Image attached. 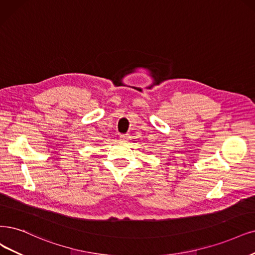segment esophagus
I'll use <instances>...</instances> for the list:
<instances>
[{"label":"esophagus","instance_id":"obj_1","mask_svg":"<svg viewBox=\"0 0 255 255\" xmlns=\"http://www.w3.org/2000/svg\"><path fill=\"white\" fill-rule=\"evenodd\" d=\"M128 139H129V137H128L127 134H122V135H120V140H121V142H127Z\"/></svg>","mask_w":255,"mask_h":255}]
</instances>
